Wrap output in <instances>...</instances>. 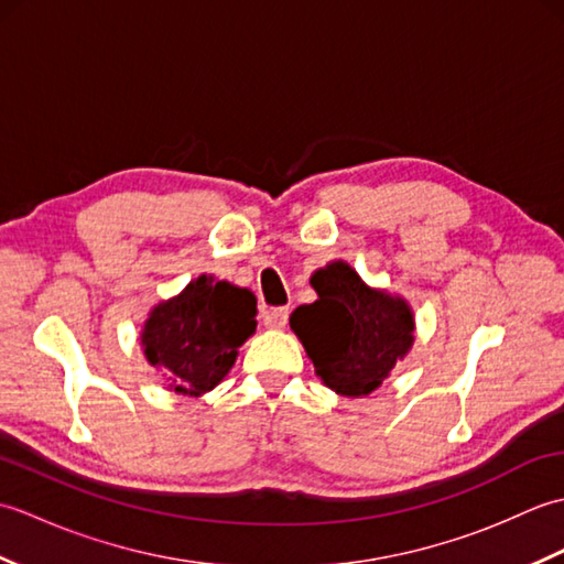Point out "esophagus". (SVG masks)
<instances>
[{
    "instance_id": "1",
    "label": "esophagus",
    "mask_w": 564,
    "mask_h": 564,
    "mask_svg": "<svg viewBox=\"0 0 564 564\" xmlns=\"http://www.w3.org/2000/svg\"><path fill=\"white\" fill-rule=\"evenodd\" d=\"M289 325V307H273L263 313V327L267 329H283Z\"/></svg>"
}]
</instances>
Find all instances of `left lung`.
Instances as JSON below:
<instances>
[{"label": "left lung", "instance_id": "obj_1", "mask_svg": "<svg viewBox=\"0 0 564 564\" xmlns=\"http://www.w3.org/2000/svg\"><path fill=\"white\" fill-rule=\"evenodd\" d=\"M317 301L293 310L291 329L317 378L341 398H366L382 386L414 344V313L402 295L370 289L337 259L310 275Z\"/></svg>", "mask_w": 564, "mask_h": 564}]
</instances>
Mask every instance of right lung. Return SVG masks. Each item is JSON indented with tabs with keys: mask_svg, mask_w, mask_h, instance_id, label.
I'll return each instance as SVG.
<instances>
[{
	"mask_svg": "<svg viewBox=\"0 0 564 564\" xmlns=\"http://www.w3.org/2000/svg\"><path fill=\"white\" fill-rule=\"evenodd\" d=\"M254 332V293L200 273L182 293L150 310L140 344L166 388L184 398H200L230 373L237 349Z\"/></svg>",
	"mask_w": 564,
	"mask_h": 564,
	"instance_id": "right-lung-1",
	"label": "right lung"
}]
</instances>
